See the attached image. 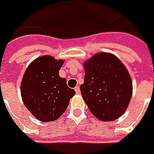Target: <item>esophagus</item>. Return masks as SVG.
Wrapping results in <instances>:
<instances>
[{
    "label": "esophagus",
    "instance_id": "obj_1",
    "mask_svg": "<svg viewBox=\"0 0 154 154\" xmlns=\"http://www.w3.org/2000/svg\"><path fill=\"white\" fill-rule=\"evenodd\" d=\"M74 91H75V92H76V93H80V86H75V87H74Z\"/></svg>",
    "mask_w": 154,
    "mask_h": 154
}]
</instances>
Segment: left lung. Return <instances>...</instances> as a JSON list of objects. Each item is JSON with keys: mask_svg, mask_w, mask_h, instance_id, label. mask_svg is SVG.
<instances>
[{"mask_svg": "<svg viewBox=\"0 0 154 154\" xmlns=\"http://www.w3.org/2000/svg\"><path fill=\"white\" fill-rule=\"evenodd\" d=\"M84 69L80 92L92 115L103 122L123 115L133 93L132 80L124 64L110 53L99 52L84 62Z\"/></svg>", "mask_w": 154, "mask_h": 154, "instance_id": "obj_1", "label": "left lung"}]
</instances>
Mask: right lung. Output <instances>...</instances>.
<instances>
[{"instance_id": "add662e5", "label": "right lung", "mask_w": 154, "mask_h": 154, "mask_svg": "<svg viewBox=\"0 0 154 154\" xmlns=\"http://www.w3.org/2000/svg\"><path fill=\"white\" fill-rule=\"evenodd\" d=\"M64 61L51 56H39L30 63L20 85L22 100L39 121L52 122L65 112L75 91L59 76Z\"/></svg>"}]
</instances>
